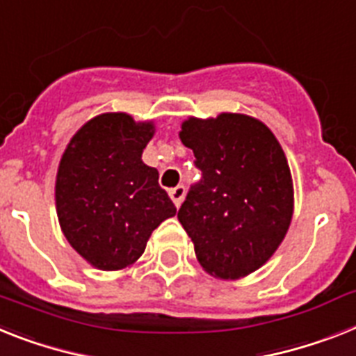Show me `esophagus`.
Listing matches in <instances>:
<instances>
[{
	"mask_svg": "<svg viewBox=\"0 0 356 356\" xmlns=\"http://www.w3.org/2000/svg\"><path fill=\"white\" fill-rule=\"evenodd\" d=\"M184 195H186V188H184L183 184H179V186H175V188H172V190H170V199H172L173 204H175V206H181Z\"/></svg>",
	"mask_w": 356,
	"mask_h": 356,
	"instance_id": "1",
	"label": "esophagus"
}]
</instances>
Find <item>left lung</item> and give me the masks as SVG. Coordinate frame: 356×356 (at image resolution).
I'll return each mask as SVG.
<instances>
[{"label": "left lung", "mask_w": 356, "mask_h": 356, "mask_svg": "<svg viewBox=\"0 0 356 356\" xmlns=\"http://www.w3.org/2000/svg\"><path fill=\"white\" fill-rule=\"evenodd\" d=\"M179 137L202 172L177 213L197 261L215 279H243L270 261L291 224L293 179L284 150L246 113L188 118Z\"/></svg>", "instance_id": "obj_1"}]
</instances>
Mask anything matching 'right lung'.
<instances>
[{
  "instance_id": "1",
  "label": "right lung",
  "mask_w": 356,
  "mask_h": 356,
  "mask_svg": "<svg viewBox=\"0 0 356 356\" xmlns=\"http://www.w3.org/2000/svg\"><path fill=\"white\" fill-rule=\"evenodd\" d=\"M154 134V121L106 112L86 121L63 152L56 175L59 226L97 270L136 264L152 232L177 213L159 172L141 159Z\"/></svg>"
}]
</instances>
